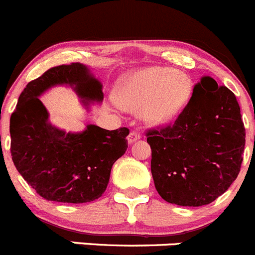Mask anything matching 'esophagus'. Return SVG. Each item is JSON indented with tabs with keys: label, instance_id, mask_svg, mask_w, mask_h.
<instances>
[{
	"label": "esophagus",
	"instance_id": "obj_1",
	"mask_svg": "<svg viewBox=\"0 0 255 255\" xmlns=\"http://www.w3.org/2000/svg\"><path fill=\"white\" fill-rule=\"evenodd\" d=\"M128 143H133V142H136V141H138L139 138H141V134H139L138 132H134V130H133V132H130L129 134H128Z\"/></svg>",
	"mask_w": 255,
	"mask_h": 255
}]
</instances>
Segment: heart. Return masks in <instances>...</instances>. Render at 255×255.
Instances as JSON below:
<instances>
[{
    "instance_id": "b5f03b06",
    "label": "heart",
    "mask_w": 255,
    "mask_h": 255,
    "mask_svg": "<svg viewBox=\"0 0 255 255\" xmlns=\"http://www.w3.org/2000/svg\"><path fill=\"white\" fill-rule=\"evenodd\" d=\"M194 85L189 75L170 67H147L119 80L114 102L121 109L138 112L146 125L170 122L188 104Z\"/></svg>"
}]
</instances>
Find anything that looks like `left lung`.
<instances>
[{
    "label": "left lung",
    "mask_w": 255,
    "mask_h": 255,
    "mask_svg": "<svg viewBox=\"0 0 255 255\" xmlns=\"http://www.w3.org/2000/svg\"><path fill=\"white\" fill-rule=\"evenodd\" d=\"M151 173L169 203L199 207L224 194L238 178L245 128L233 91L203 77L171 126L147 132Z\"/></svg>",
    "instance_id": "obj_1"
}]
</instances>
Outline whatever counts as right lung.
<instances>
[{
    "label": "right lung",
    "instance_id": "right-lung-1",
    "mask_svg": "<svg viewBox=\"0 0 255 255\" xmlns=\"http://www.w3.org/2000/svg\"><path fill=\"white\" fill-rule=\"evenodd\" d=\"M70 86L86 109L103 102V84L82 63L50 68L26 85L10 119L11 156L27 184L47 201L86 203L103 196L114 162L128 147V128L88 125L66 132L49 122L40 96Z\"/></svg>",
    "mask_w": 255,
    "mask_h": 255
}]
</instances>
